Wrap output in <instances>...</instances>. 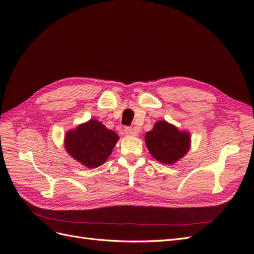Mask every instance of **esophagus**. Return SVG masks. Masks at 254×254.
Listing matches in <instances>:
<instances>
[{
  "instance_id": "esophagus-1",
  "label": "esophagus",
  "mask_w": 254,
  "mask_h": 254,
  "mask_svg": "<svg viewBox=\"0 0 254 254\" xmlns=\"http://www.w3.org/2000/svg\"><path fill=\"white\" fill-rule=\"evenodd\" d=\"M124 132L127 134V135H136L137 134V131L134 129V128H131V127H126L124 129Z\"/></svg>"
}]
</instances>
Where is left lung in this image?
I'll use <instances>...</instances> for the list:
<instances>
[{
	"label": "left lung",
	"mask_w": 254,
	"mask_h": 254,
	"mask_svg": "<svg viewBox=\"0 0 254 254\" xmlns=\"http://www.w3.org/2000/svg\"><path fill=\"white\" fill-rule=\"evenodd\" d=\"M190 134L179 131L165 121L156 123L151 131L145 135V143L150 155L166 164H174L181 159L190 148Z\"/></svg>",
	"instance_id": "obj_1"
}]
</instances>
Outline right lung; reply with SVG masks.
Instances as JSON below:
<instances>
[{
	"mask_svg": "<svg viewBox=\"0 0 254 254\" xmlns=\"http://www.w3.org/2000/svg\"><path fill=\"white\" fill-rule=\"evenodd\" d=\"M119 140V135L101 122L90 120L65 135V149L84 166L94 168L105 163Z\"/></svg>",
	"mask_w": 254,
	"mask_h": 254,
	"instance_id": "obj_1",
	"label": "right lung"
}]
</instances>
